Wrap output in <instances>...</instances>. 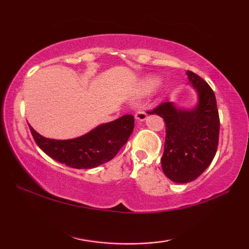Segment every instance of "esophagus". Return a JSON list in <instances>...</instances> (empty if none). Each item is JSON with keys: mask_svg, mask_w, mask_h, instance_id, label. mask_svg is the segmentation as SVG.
<instances>
[{"mask_svg": "<svg viewBox=\"0 0 249 249\" xmlns=\"http://www.w3.org/2000/svg\"><path fill=\"white\" fill-rule=\"evenodd\" d=\"M135 119H136L138 122H142L147 119V114L144 111H137L135 113Z\"/></svg>", "mask_w": 249, "mask_h": 249, "instance_id": "obj_1", "label": "esophagus"}]
</instances>
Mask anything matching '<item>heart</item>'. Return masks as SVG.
<instances>
[{
	"label": "heart",
	"mask_w": 249,
	"mask_h": 249,
	"mask_svg": "<svg viewBox=\"0 0 249 249\" xmlns=\"http://www.w3.org/2000/svg\"><path fill=\"white\" fill-rule=\"evenodd\" d=\"M156 82H157V80H156L155 78H147L145 81H144V87L145 89H149V88H151L154 86V84H156Z\"/></svg>",
	"instance_id": "heart-1"
}]
</instances>
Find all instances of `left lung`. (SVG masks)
<instances>
[{
	"label": "left lung",
	"mask_w": 249,
	"mask_h": 249,
	"mask_svg": "<svg viewBox=\"0 0 249 249\" xmlns=\"http://www.w3.org/2000/svg\"><path fill=\"white\" fill-rule=\"evenodd\" d=\"M199 101L195 108H179L172 102L159 104L148 114L162 117L166 124L162 171L177 183H188L203 174L216 154L220 134L215 94L203 79L187 71Z\"/></svg>",
	"instance_id": "1"
}]
</instances>
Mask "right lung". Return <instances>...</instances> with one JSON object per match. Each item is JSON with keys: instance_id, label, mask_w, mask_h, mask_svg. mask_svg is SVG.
<instances>
[{"instance_id": "1", "label": "right lung", "mask_w": 249, "mask_h": 249, "mask_svg": "<svg viewBox=\"0 0 249 249\" xmlns=\"http://www.w3.org/2000/svg\"><path fill=\"white\" fill-rule=\"evenodd\" d=\"M34 140L49 157L75 169H91L109 161L127 142L134 129V116L127 114L101 124L86 135L58 141L41 136L29 126Z\"/></svg>"}]
</instances>
